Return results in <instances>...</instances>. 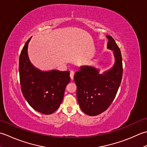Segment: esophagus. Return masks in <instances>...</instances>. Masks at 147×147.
Masks as SVG:
<instances>
[{
	"label": "esophagus",
	"mask_w": 147,
	"mask_h": 147,
	"mask_svg": "<svg viewBox=\"0 0 147 147\" xmlns=\"http://www.w3.org/2000/svg\"><path fill=\"white\" fill-rule=\"evenodd\" d=\"M74 71H70V77L71 80L74 79Z\"/></svg>",
	"instance_id": "obj_1"
}]
</instances>
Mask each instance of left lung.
<instances>
[{"label": "left lung", "mask_w": 147, "mask_h": 147, "mask_svg": "<svg viewBox=\"0 0 147 147\" xmlns=\"http://www.w3.org/2000/svg\"><path fill=\"white\" fill-rule=\"evenodd\" d=\"M106 37L109 40L107 48L113 51L115 58L112 68L100 74L98 68L82 66L74 77L80 109L91 116L100 114L110 107L118 91L122 77L121 50L111 36Z\"/></svg>", "instance_id": "left-lung-1"}]
</instances>
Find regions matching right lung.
Returning a JSON list of instances; mask_svg holds the SVG:
<instances>
[{
  "label": "right lung",
  "mask_w": 147,
  "mask_h": 147,
  "mask_svg": "<svg viewBox=\"0 0 147 147\" xmlns=\"http://www.w3.org/2000/svg\"><path fill=\"white\" fill-rule=\"evenodd\" d=\"M30 37L21 52L19 73L23 96L33 109L45 115L58 109L64 96L66 86L70 82V71L53 70L42 71L32 64L28 56Z\"/></svg>",
  "instance_id": "add662e5"
}]
</instances>
